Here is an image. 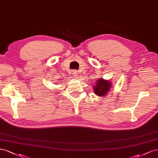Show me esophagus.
Segmentation results:
<instances>
[{
    "label": "esophagus",
    "mask_w": 158,
    "mask_h": 158,
    "mask_svg": "<svg viewBox=\"0 0 158 158\" xmlns=\"http://www.w3.org/2000/svg\"><path fill=\"white\" fill-rule=\"evenodd\" d=\"M72 74H73V77H77V75H77V71H75V70L72 71Z\"/></svg>",
    "instance_id": "esophagus-1"
}]
</instances>
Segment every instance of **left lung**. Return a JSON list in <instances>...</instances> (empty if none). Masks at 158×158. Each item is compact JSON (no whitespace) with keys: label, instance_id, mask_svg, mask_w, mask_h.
Returning a JSON list of instances; mask_svg holds the SVG:
<instances>
[{"label":"left lung","instance_id":"left-lung-1","mask_svg":"<svg viewBox=\"0 0 158 158\" xmlns=\"http://www.w3.org/2000/svg\"><path fill=\"white\" fill-rule=\"evenodd\" d=\"M95 85L93 86L94 93L98 97H103L106 95L110 91L112 83L109 80H105L102 78L97 79Z\"/></svg>","mask_w":158,"mask_h":158}]
</instances>
